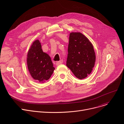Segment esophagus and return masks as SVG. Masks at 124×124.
<instances>
[{
  "mask_svg": "<svg viewBox=\"0 0 124 124\" xmlns=\"http://www.w3.org/2000/svg\"><path fill=\"white\" fill-rule=\"evenodd\" d=\"M62 63H63V60H60V61H57V62H56V64L57 66H58V65H59L61 64Z\"/></svg>",
  "mask_w": 124,
  "mask_h": 124,
  "instance_id": "esophagus-1",
  "label": "esophagus"
}]
</instances>
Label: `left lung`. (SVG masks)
Listing matches in <instances>:
<instances>
[{
    "mask_svg": "<svg viewBox=\"0 0 124 124\" xmlns=\"http://www.w3.org/2000/svg\"><path fill=\"white\" fill-rule=\"evenodd\" d=\"M68 53L67 66L77 78H85L92 72L95 62L92 43L80 32H71Z\"/></svg>",
    "mask_w": 124,
    "mask_h": 124,
    "instance_id": "obj_1",
    "label": "left lung"
}]
</instances>
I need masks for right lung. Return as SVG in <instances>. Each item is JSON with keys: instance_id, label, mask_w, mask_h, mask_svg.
<instances>
[{"instance_id": "add662e5", "label": "right lung", "mask_w": 124, "mask_h": 124, "mask_svg": "<svg viewBox=\"0 0 124 124\" xmlns=\"http://www.w3.org/2000/svg\"><path fill=\"white\" fill-rule=\"evenodd\" d=\"M27 65L31 77L40 82L48 80L55 70L50 57L43 51L38 40L33 42L28 51Z\"/></svg>"}]
</instances>
